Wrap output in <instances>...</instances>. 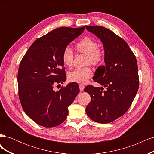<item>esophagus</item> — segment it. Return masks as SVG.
Here are the masks:
<instances>
[{
  "instance_id": "obj_1",
  "label": "esophagus",
  "mask_w": 154,
  "mask_h": 154,
  "mask_svg": "<svg viewBox=\"0 0 154 154\" xmlns=\"http://www.w3.org/2000/svg\"><path fill=\"white\" fill-rule=\"evenodd\" d=\"M79 88H80V91L82 92V91H83V89H84L85 86L83 85V84H80V85H79Z\"/></svg>"
}]
</instances>
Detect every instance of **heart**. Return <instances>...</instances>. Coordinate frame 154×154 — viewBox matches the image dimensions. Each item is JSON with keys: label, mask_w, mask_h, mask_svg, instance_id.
<instances>
[{"label": "heart", "mask_w": 154, "mask_h": 154, "mask_svg": "<svg viewBox=\"0 0 154 154\" xmlns=\"http://www.w3.org/2000/svg\"><path fill=\"white\" fill-rule=\"evenodd\" d=\"M97 42L91 37L85 36L75 45L77 53L86 54L85 64L98 66L103 62L105 54L103 49L98 47ZM74 53L72 49L66 47L62 52V60L65 66L71 67L73 64ZM92 76V71L89 66L78 68L69 72L68 79L70 82L79 83H86Z\"/></svg>", "instance_id": "heart-1"}]
</instances>
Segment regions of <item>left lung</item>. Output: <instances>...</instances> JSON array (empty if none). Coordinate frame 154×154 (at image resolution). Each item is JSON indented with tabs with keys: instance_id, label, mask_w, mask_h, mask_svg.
I'll return each instance as SVG.
<instances>
[{
	"instance_id": "left-lung-1",
	"label": "left lung",
	"mask_w": 154,
	"mask_h": 154,
	"mask_svg": "<svg viewBox=\"0 0 154 154\" xmlns=\"http://www.w3.org/2000/svg\"><path fill=\"white\" fill-rule=\"evenodd\" d=\"M85 27L103 44L105 66L96 69L93 80L106 87L103 91V87H85L84 91L91 97L86 113L97 123H109L126 113L137 94V60L127 43L110 29L100 26Z\"/></svg>"
}]
</instances>
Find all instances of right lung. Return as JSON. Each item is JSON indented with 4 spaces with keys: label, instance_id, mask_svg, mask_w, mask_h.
Returning <instances> with one entry per match:
<instances>
[{
    "label": "right lung",
    "instance_id": "1",
    "mask_svg": "<svg viewBox=\"0 0 154 154\" xmlns=\"http://www.w3.org/2000/svg\"><path fill=\"white\" fill-rule=\"evenodd\" d=\"M85 27H62L36 40L22 58L18 71V96L26 114L35 123L51 128L62 123L68 106L80 92L77 83H70L58 91L57 83L66 80L62 54Z\"/></svg>",
    "mask_w": 154,
    "mask_h": 154
}]
</instances>
